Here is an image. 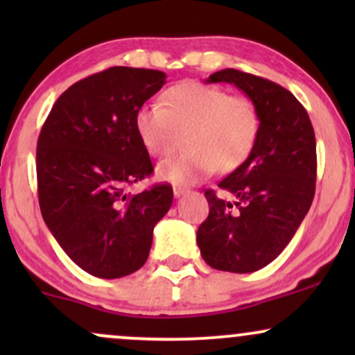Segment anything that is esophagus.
<instances>
[{"label": "esophagus", "instance_id": "esophagus-1", "mask_svg": "<svg viewBox=\"0 0 355 355\" xmlns=\"http://www.w3.org/2000/svg\"><path fill=\"white\" fill-rule=\"evenodd\" d=\"M187 193V189H182V187H173V195L177 198H180L182 195Z\"/></svg>", "mask_w": 355, "mask_h": 355}]
</instances>
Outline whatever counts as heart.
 I'll use <instances>...</instances> for the list:
<instances>
[{
  "label": "heart",
  "instance_id": "obj_1",
  "mask_svg": "<svg viewBox=\"0 0 355 355\" xmlns=\"http://www.w3.org/2000/svg\"><path fill=\"white\" fill-rule=\"evenodd\" d=\"M260 118L245 96L198 81L173 85L162 107L145 105L135 115V130L150 155L165 157L185 133V148L158 165V177L175 185H193L218 168L230 172L247 160L259 137Z\"/></svg>",
  "mask_w": 355,
  "mask_h": 355
}]
</instances>
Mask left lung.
I'll return each instance as SVG.
<instances>
[{
    "label": "left lung",
    "mask_w": 355,
    "mask_h": 355,
    "mask_svg": "<svg viewBox=\"0 0 355 355\" xmlns=\"http://www.w3.org/2000/svg\"><path fill=\"white\" fill-rule=\"evenodd\" d=\"M205 83L235 85L259 112L254 150L218 183L235 200L225 202L207 190L210 211L197 232L198 248L210 267L250 274L280 255L311 209L315 135L300 101L274 81L227 68Z\"/></svg>",
    "instance_id": "8db88e82"
}]
</instances>
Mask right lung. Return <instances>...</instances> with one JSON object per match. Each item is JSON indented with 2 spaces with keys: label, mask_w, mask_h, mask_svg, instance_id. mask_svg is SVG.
Returning a JSON list of instances; mask_svg holds the SVG:
<instances>
[{
  "label": "right lung",
  "mask_w": 355,
  "mask_h": 355,
  "mask_svg": "<svg viewBox=\"0 0 355 355\" xmlns=\"http://www.w3.org/2000/svg\"><path fill=\"white\" fill-rule=\"evenodd\" d=\"M164 71L113 67L71 85L53 105L36 148L40 209L73 262L100 279L144 267L170 185L128 195L153 172L135 115L165 85Z\"/></svg>",
  "instance_id": "1"
}]
</instances>
